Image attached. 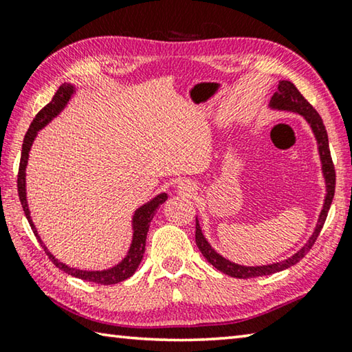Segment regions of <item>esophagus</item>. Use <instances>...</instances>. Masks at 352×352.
I'll list each match as a JSON object with an SVG mask.
<instances>
[{
  "label": "esophagus",
  "mask_w": 352,
  "mask_h": 352,
  "mask_svg": "<svg viewBox=\"0 0 352 352\" xmlns=\"http://www.w3.org/2000/svg\"><path fill=\"white\" fill-rule=\"evenodd\" d=\"M178 190H180V192H183V194H186V195H189V194H192L194 192V184L190 183V182H188V180H183V182H180L178 183Z\"/></svg>",
  "instance_id": "1"
}]
</instances>
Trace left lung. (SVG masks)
Instances as JSON below:
<instances>
[{
	"mask_svg": "<svg viewBox=\"0 0 352 352\" xmlns=\"http://www.w3.org/2000/svg\"><path fill=\"white\" fill-rule=\"evenodd\" d=\"M269 110L272 111H289L295 113V115L302 116V119L307 122V126L311 127L314 138L317 141V151L321 163V174L324 178V186H326V194L323 200V208L318 214L317 225H315L314 233L311 237L306 241L305 245H302L296 253L289 256L287 259L273 262V264H265V265H242L236 264V262L226 259L225 256L217 253L216 250L211 247V243L204 234V230H201L200 219L199 216L195 217V243L200 250V253L204 254V258L210 262L212 267H216L219 272L225 273V275L233 276V278H256V276H265V275H273V273L283 272L289 267L295 265L296 262H300L305 254L312 248V245L317 241L321 228H323L324 220L327 217V211H329L333 192H336V169H333L331 152H329V140H327L326 129L323 126V121L317 111H315L314 107L307 102V100L302 98V94L296 90V87L289 80H279L278 91L273 93L270 99Z\"/></svg>",
	"mask_w": 352,
	"mask_h": 352,
	"instance_id": "left-lung-1",
	"label": "left lung"
}]
</instances>
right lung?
Segmentation results:
<instances>
[{"instance_id":"obj_1","label":"right lung","mask_w":352,"mask_h":352,"mask_svg":"<svg viewBox=\"0 0 352 352\" xmlns=\"http://www.w3.org/2000/svg\"><path fill=\"white\" fill-rule=\"evenodd\" d=\"M77 91V87L73 85V83L65 82L63 85L56 91L54 98L47 105H45L41 109L37 116L34 118V121L29 127L28 133L25 136V141H23V147H21V160H20V169H19V195H20V201L23 206V211L26 214V219L31 228L34 231L35 237H37L38 242L41 243V247L47 254V258L52 261V264L58 269L63 270L68 275L83 279V281H90L94 284H104V285H110V284H118L121 281H126L127 278H130L138 269V265L142 261V254H144L146 250V237H147V231L148 226H151V222L155 214H157V210L160 205H163L166 200H168V194L162 192L158 195H155L153 199L146 201L144 205H141L140 208H136L133 216H132V242H130V247L127 250V254L124 256V259L118 262L116 265L110 267V269L105 270H80L76 269V267H69L63 262L58 261L54 254H52L50 250L46 248V245L41 241V237L38 234L37 228H35V223L32 222L31 217V211H29V204H28V194H26V168H28V160H29V152H31L32 144L35 138H37L38 132L43 127H46L52 119L57 118L60 113L67 109V105L71 99L74 98V94Z\"/></svg>"}]
</instances>
